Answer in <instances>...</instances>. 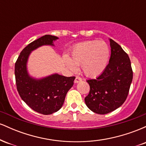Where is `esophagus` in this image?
I'll list each match as a JSON object with an SVG mask.
<instances>
[{
    "label": "esophagus",
    "instance_id": "1",
    "mask_svg": "<svg viewBox=\"0 0 146 146\" xmlns=\"http://www.w3.org/2000/svg\"><path fill=\"white\" fill-rule=\"evenodd\" d=\"M82 79L81 78H80V77H76L74 80V82L78 83V82H80V81H82Z\"/></svg>",
    "mask_w": 146,
    "mask_h": 146
}]
</instances>
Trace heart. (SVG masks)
Returning <instances> with one entry per match:
<instances>
[{"label": "heart", "instance_id": "b5f03b06", "mask_svg": "<svg viewBox=\"0 0 146 146\" xmlns=\"http://www.w3.org/2000/svg\"><path fill=\"white\" fill-rule=\"evenodd\" d=\"M110 58L108 45L102 40H89L80 43L72 49L70 58L64 56L65 64L72 72L81 66L82 72L88 77H97L103 73Z\"/></svg>", "mask_w": 146, "mask_h": 146}]
</instances>
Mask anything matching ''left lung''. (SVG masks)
Returning a JSON list of instances; mask_svg holds the SVG:
<instances>
[{"label":"left lung","instance_id":"left-lung-1","mask_svg":"<svg viewBox=\"0 0 146 146\" xmlns=\"http://www.w3.org/2000/svg\"><path fill=\"white\" fill-rule=\"evenodd\" d=\"M111 55L109 63L101 75L87 80L90 91L85 103L94 113L105 115L116 110L124 103L132 83L133 72L125 52L110 39Z\"/></svg>","mask_w":146,"mask_h":146}]
</instances>
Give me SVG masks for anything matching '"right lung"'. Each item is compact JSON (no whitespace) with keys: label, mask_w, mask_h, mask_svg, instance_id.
I'll return each instance as SVG.
<instances>
[{"label":"right lung","mask_w":146,"mask_h":146,"mask_svg":"<svg viewBox=\"0 0 146 146\" xmlns=\"http://www.w3.org/2000/svg\"><path fill=\"white\" fill-rule=\"evenodd\" d=\"M58 39L56 36L45 35L33 41L23 48L15 64V78L20 96L31 109L43 115H51L62 108L75 77L56 73L37 80L29 75L27 63L31 51L43 45L53 46V41Z\"/></svg>","instance_id":"right-lung-1"}]
</instances>
